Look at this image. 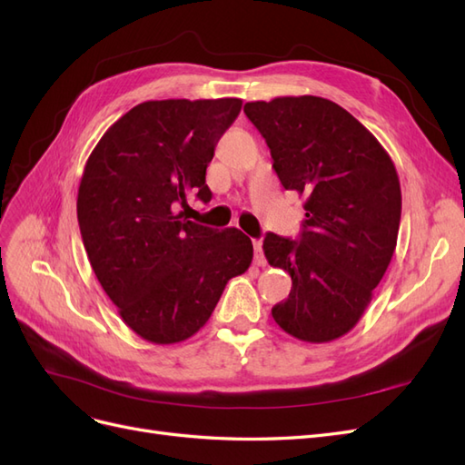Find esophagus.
I'll return each instance as SVG.
<instances>
[{"mask_svg":"<svg viewBox=\"0 0 465 465\" xmlns=\"http://www.w3.org/2000/svg\"><path fill=\"white\" fill-rule=\"evenodd\" d=\"M254 262L256 265L263 267L265 265V256H263V248H262V241H254Z\"/></svg>","mask_w":465,"mask_h":465,"instance_id":"esophagus-1","label":"esophagus"}]
</instances>
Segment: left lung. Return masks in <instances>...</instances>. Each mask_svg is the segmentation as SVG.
Listing matches in <instances>:
<instances>
[{
	"instance_id": "1",
	"label": "left lung",
	"mask_w": 465,
	"mask_h": 465,
	"mask_svg": "<svg viewBox=\"0 0 465 465\" xmlns=\"http://www.w3.org/2000/svg\"><path fill=\"white\" fill-rule=\"evenodd\" d=\"M285 190L304 198L299 241L267 232L263 254L291 275L272 308L281 330L328 343L357 326L398 244L400 178L386 149L345 108L322 96L244 104Z\"/></svg>"
}]
</instances>
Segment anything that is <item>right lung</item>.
<instances>
[{
	"label": "right lung",
	"instance_id": "right-lung-1",
	"mask_svg": "<svg viewBox=\"0 0 465 465\" xmlns=\"http://www.w3.org/2000/svg\"><path fill=\"white\" fill-rule=\"evenodd\" d=\"M241 98L147 101L110 125L81 176L77 221L93 272L125 326L157 345L200 331L254 256L234 227L188 221L211 200L205 171Z\"/></svg>",
	"mask_w": 465,
	"mask_h": 465
}]
</instances>
